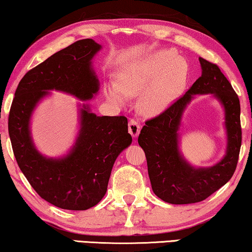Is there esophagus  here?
<instances>
[{
  "instance_id": "34e87169",
  "label": "esophagus",
  "mask_w": 252,
  "mask_h": 252,
  "mask_svg": "<svg viewBox=\"0 0 252 252\" xmlns=\"http://www.w3.org/2000/svg\"><path fill=\"white\" fill-rule=\"evenodd\" d=\"M140 123L136 119H130L129 125H127V130L132 137H137L140 132Z\"/></svg>"
}]
</instances>
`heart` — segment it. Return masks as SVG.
<instances>
[{"mask_svg": "<svg viewBox=\"0 0 252 252\" xmlns=\"http://www.w3.org/2000/svg\"><path fill=\"white\" fill-rule=\"evenodd\" d=\"M186 78L182 60L175 59L172 51H159L144 60L126 66L118 74V81L106 87L112 102L125 105L130 96L141 93L139 108L147 115L164 111L181 90Z\"/></svg>", "mask_w": 252, "mask_h": 252, "instance_id": "1", "label": "heart"}]
</instances>
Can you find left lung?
I'll return each instance as SVG.
<instances>
[{
  "label": "left lung",
  "instance_id": "1",
  "mask_svg": "<svg viewBox=\"0 0 252 252\" xmlns=\"http://www.w3.org/2000/svg\"><path fill=\"white\" fill-rule=\"evenodd\" d=\"M202 73L188 92L166 110L145 122L138 142L147 159L154 193L173 205L205 200L222 188L234 174L242 141L240 100L219 65L199 58ZM196 93H214L225 108L228 150L215 167L194 169L179 155L177 130L185 105Z\"/></svg>",
  "mask_w": 252,
  "mask_h": 252
}]
</instances>
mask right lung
Listing matches in <instances>:
<instances>
[{
    "label": "right lung",
    "mask_w": 252,
    "mask_h": 252,
    "mask_svg": "<svg viewBox=\"0 0 252 252\" xmlns=\"http://www.w3.org/2000/svg\"><path fill=\"white\" fill-rule=\"evenodd\" d=\"M99 50V44L86 38L56 52L25 74L11 104L7 126L19 167L40 197L62 209L86 210L98 204L116 157L132 141L126 116H97L84 106L80 133L66 157L46 158L32 145L29 119L46 90H61L84 100L98 92L90 60Z\"/></svg>",
    "instance_id": "add662e5"
}]
</instances>
